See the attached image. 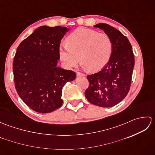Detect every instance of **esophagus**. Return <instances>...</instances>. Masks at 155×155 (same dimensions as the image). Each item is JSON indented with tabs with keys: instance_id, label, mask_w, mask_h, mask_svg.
<instances>
[{
	"instance_id": "obj_1",
	"label": "esophagus",
	"mask_w": 155,
	"mask_h": 155,
	"mask_svg": "<svg viewBox=\"0 0 155 155\" xmlns=\"http://www.w3.org/2000/svg\"><path fill=\"white\" fill-rule=\"evenodd\" d=\"M77 75L78 76V77H84V76H85L84 74L82 73V72H77Z\"/></svg>"
}]
</instances>
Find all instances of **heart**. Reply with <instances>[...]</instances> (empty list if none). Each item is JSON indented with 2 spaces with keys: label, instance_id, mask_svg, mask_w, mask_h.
Wrapping results in <instances>:
<instances>
[{
  "label": "heart",
  "instance_id": "heart-1",
  "mask_svg": "<svg viewBox=\"0 0 155 155\" xmlns=\"http://www.w3.org/2000/svg\"><path fill=\"white\" fill-rule=\"evenodd\" d=\"M67 43L58 47L61 60L67 67L79 61L92 71L100 70L107 64L113 52V42L109 36L88 28H78L68 36Z\"/></svg>",
  "mask_w": 155,
  "mask_h": 155
}]
</instances>
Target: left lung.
<instances>
[{
    "label": "left lung",
    "instance_id": "left-lung-1",
    "mask_svg": "<svg viewBox=\"0 0 155 155\" xmlns=\"http://www.w3.org/2000/svg\"><path fill=\"white\" fill-rule=\"evenodd\" d=\"M94 27L109 36L113 42V52L101 71L87 76L89 86L85 91V97L91 104L111 107L123 101L129 91L134 65V54L129 41L117 29L105 23Z\"/></svg>",
    "mask_w": 155,
    "mask_h": 155
}]
</instances>
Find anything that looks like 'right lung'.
Instances as JSON below:
<instances>
[{"mask_svg":"<svg viewBox=\"0 0 155 155\" xmlns=\"http://www.w3.org/2000/svg\"><path fill=\"white\" fill-rule=\"evenodd\" d=\"M67 27L42 26L19 45L13 61L15 88L31 109L48 113L62 104V87L76 73L57 67L58 47Z\"/></svg>","mask_w":155,"mask_h":155,"instance_id":"right-lung-1","label":"right lung"}]
</instances>
